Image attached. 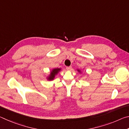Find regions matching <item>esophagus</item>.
<instances>
[{
    "label": "esophagus",
    "mask_w": 129,
    "mask_h": 129,
    "mask_svg": "<svg viewBox=\"0 0 129 129\" xmlns=\"http://www.w3.org/2000/svg\"><path fill=\"white\" fill-rule=\"evenodd\" d=\"M66 68H67V71H71V69H72V67H67Z\"/></svg>",
    "instance_id": "esophagus-1"
}]
</instances>
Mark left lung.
<instances>
[{
  "label": "left lung",
  "mask_w": 129,
  "mask_h": 129,
  "mask_svg": "<svg viewBox=\"0 0 129 129\" xmlns=\"http://www.w3.org/2000/svg\"><path fill=\"white\" fill-rule=\"evenodd\" d=\"M77 72H78V73H81H81H82V71H81V70H80V69H77Z\"/></svg>",
  "instance_id": "8db88e82"
}]
</instances>
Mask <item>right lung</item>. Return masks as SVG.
I'll list each match as a JSON object with an SVG mask.
<instances>
[{"mask_svg":"<svg viewBox=\"0 0 129 129\" xmlns=\"http://www.w3.org/2000/svg\"><path fill=\"white\" fill-rule=\"evenodd\" d=\"M61 71V68H53L49 74L46 77V79L48 81H53L55 78L56 76L57 75V74Z\"/></svg>","mask_w":129,"mask_h":129,"instance_id":"obj_1","label":"right lung"}]
</instances>
